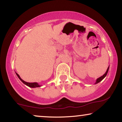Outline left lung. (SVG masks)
Returning <instances> with one entry per match:
<instances>
[{"label":"left lung","instance_id":"obj_1","mask_svg":"<svg viewBox=\"0 0 122 122\" xmlns=\"http://www.w3.org/2000/svg\"><path fill=\"white\" fill-rule=\"evenodd\" d=\"M109 67H108V69H107L106 72V73H105V74H104V75H103V76H101V77H100L99 78H97L96 81L95 83V84H97V83H99V82H101V81H102V80L103 79V78H105V77H106V76H107V74H108V71H109Z\"/></svg>","mask_w":122,"mask_h":122}]
</instances>
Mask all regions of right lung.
Listing matches in <instances>:
<instances>
[{
	"mask_svg": "<svg viewBox=\"0 0 122 122\" xmlns=\"http://www.w3.org/2000/svg\"><path fill=\"white\" fill-rule=\"evenodd\" d=\"M15 74H16V75H17L18 78H19L20 81H21L24 84H25V85L28 86L29 87H30V88H36V87H40V86H41V85H40V84H39L38 83H36V82H34V83H29V82H25V81H24L23 80L21 79V77H20V76L19 75V74L16 73V72H15Z\"/></svg>",
	"mask_w": 122,
	"mask_h": 122,
	"instance_id": "1",
	"label": "right lung"
}]
</instances>
